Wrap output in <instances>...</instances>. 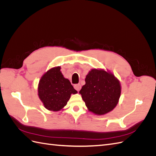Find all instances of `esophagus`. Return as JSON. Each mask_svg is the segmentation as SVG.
<instances>
[{
  "mask_svg": "<svg viewBox=\"0 0 156 156\" xmlns=\"http://www.w3.org/2000/svg\"><path fill=\"white\" fill-rule=\"evenodd\" d=\"M74 88H75V90H77L79 92V91L80 90V89L81 88V84H75V85H74Z\"/></svg>",
  "mask_w": 156,
  "mask_h": 156,
  "instance_id": "1",
  "label": "esophagus"
}]
</instances>
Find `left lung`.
<instances>
[{"label":"left lung","instance_id":"left-lung-1","mask_svg":"<svg viewBox=\"0 0 156 156\" xmlns=\"http://www.w3.org/2000/svg\"><path fill=\"white\" fill-rule=\"evenodd\" d=\"M79 94L90 112L103 115L112 111L121 94V85L115 75L103 69H92Z\"/></svg>","mask_w":156,"mask_h":156}]
</instances>
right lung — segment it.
Masks as SVG:
<instances>
[{"mask_svg":"<svg viewBox=\"0 0 156 156\" xmlns=\"http://www.w3.org/2000/svg\"><path fill=\"white\" fill-rule=\"evenodd\" d=\"M60 69V66L51 68L42 75L39 81L37 94L49 111H62L71 95L77 93L69 80L64 77Z\"/></svg>","mask_w":156,"mask_h":156,"instance_id":"obj_1","label":"right lung"}]
</instances>
